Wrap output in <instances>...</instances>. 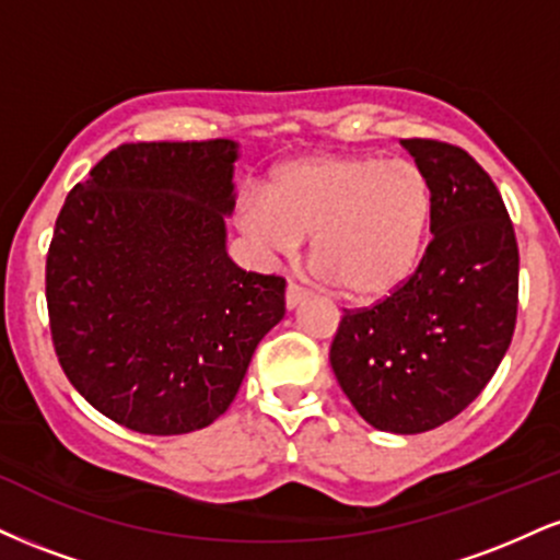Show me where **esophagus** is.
<instances>
[{
    "label": "esophagus",
    "mask_w": 560,
    "mask_h": 560,
    "mask_svg": "<svg viewBox=\"0 0 560 560\" xmlns=\"http://www.w3.org/2000/svg\"><path fill=\"white\" fill-rule=\"evenodd\" d=\"M305 298H307V292H305V289H302V287H298V284H289V287H287L284 300H287L289 311H294V307H298L300 302H305Z\"/></svg>",
    "instance_id": "34e87169"
}]
</instances>
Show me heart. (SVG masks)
<instances>
[{"mask_svg": "<svg viewBox=\"0 0 560 560\" xmlns=\"http://www.w3.org/2000/svg\"><path fill=\"white\" fill-rule=\"evenodd\" d=\"M432 189L413 160L316 155L281 165L266 195L240 199L236 223L266 255L292 258L313 236L318 273L347 300L397 292L421 258Z\"/></svg>", "mask_w": 560, "mask_h": 560, "instance_id": "b5f03b06", "label": "heart"}]
</instances>
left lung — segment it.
<instances>
[{"label": "left lung", "instance_id": "left-lung-1", "mask_svg": "<svg viewBox=\"0 0 560 560\" xmlns=\"http://www.w3.org/2000/svg\"><path fill=\"white\" fill-rule=\"evenodd\" d=\"M432 189V242L410 279L345 311L329 361L374 429L421 434L455 419L503 361L518 307V244L498 186L460 147L402 139Z\"/></svg>", "mask_w": 560, "mask_h": 560}]
</instances>
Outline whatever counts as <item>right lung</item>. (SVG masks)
Segmentation results:
<instances>
[{"label": "right lung", "mask_w": 560, "mask_h": 560, "mask_svg": "<svg viewBox=\"0 0 560 560\" xmlns=\"http://www.w3.org/2000/svg\"><path fill=\"white\" fill-rule=\"evenodd\" d=\"M231 139L128 141L75 184L47 253L52 345L68 382L131 432L210 427L284 318L281 276L226 253Z\"/></svg>", "instance_id": "right-lung-1"}]
</instances>
